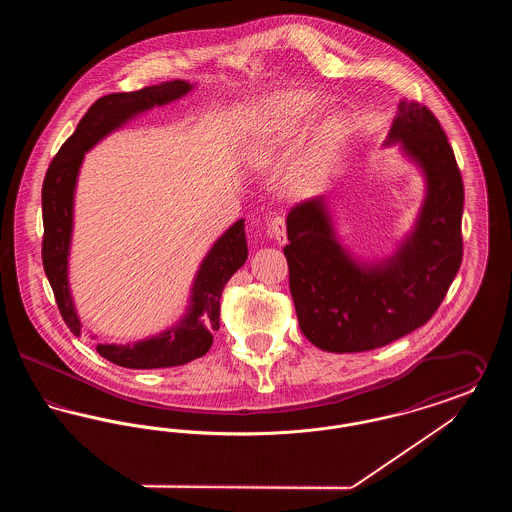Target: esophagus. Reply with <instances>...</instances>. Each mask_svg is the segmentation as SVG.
I'll use <instances>...</instances> for the list:
<instances>
[{
    "label": "esophagus",
    "mask_w": 512,
    "mask_h": 512,
    "mask_svg": "<svg viewBox=\"0 0 512 512\" xmlns=\"http://www.w3.org/2000/svg\"><path fill=\"white\" fill-rule=\"evenodd\" d=\"M268 230H270V234L274 236V240H276L278 244H286V219H284L282 215L270 219V222H268Z\"/></svg>",
    "instance_id": "esophagus-1"
}]
</instances>
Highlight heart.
I'll return each instance as SVG.
<instances>
[{"instance_id": "1", "label": "heart", "mask_w": 512, "mask_h": 512, "mask_svg": "<svg viewBox=\"0 0 512 512\" xmlns=\"http://www.w3.org/2000/svg\"><path fill=\"white\" fill-rule=\"evenodd\" d=\"M324 98L309 90H297L286 94L265 107L257 109L251 117V149L257 157H272L284 140H288L301 121L317 111ZM338 122H328V130H334Z\"/></svg>"}]
</instances>
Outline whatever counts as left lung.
Listing matches in <instances>:
<instances>
[{
    "label": "left lung",
    "instance_id": "obj_1",
    "mask_svg": "<svg viewBox=\"0 0 512 512\" xmlns=\"http://www.w3.org/2000/svg\"><path fill=\"white\" fill-rule=\"evenodd\" d=\"M384 146L399 147L426 188L411 232L390 257L365 261L341 244L330 195L309 197L288 215L295 313L322 351H370L411 334L438 311L463 261V178L434 113L401 99Z\"/></svg>",
    "mask_w": 512,
    "mask_h": 512
}]
</instances>
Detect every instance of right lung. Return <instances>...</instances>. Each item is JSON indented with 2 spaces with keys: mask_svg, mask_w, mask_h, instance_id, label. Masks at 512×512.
Wrapping results in <instances>:
<instances>
[{
  "mask_svg": "<svg viewBox=\"0 0 512 512\" xmlns=\"http://www.w3.org/2000/svg\"><path fill=\"white\" fill-rule=\"evenodd\" d=\"M184 80L147 86L138 92L109 94L99 98L78 122L73 136L61 146L49 165L42 186L44 242L42 261L57 307L74 336L82 322L74 307L69 282V257L74 228V192L84 155L126 122L153 107L169 105L194 90ZM247 259L244 219L234 222L203 257L190 288L186 313L171 328L132 343H98V353L124 368H169L203 357L219 330L220 295L226 282ZM96 338V336H92Z\"/></svg>",
  "mask_w": 512,
  "mask_h": 512,
  "instance_id": "obj_1",
  "label": "right lung"
}]
</instances>
